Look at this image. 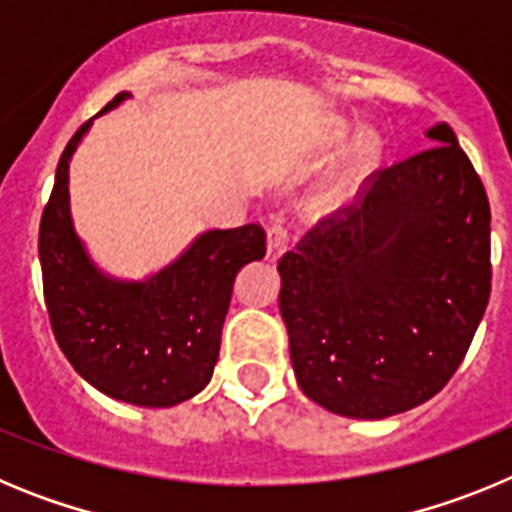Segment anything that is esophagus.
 <instances>
[{"instance_id":"esophagus-1","label":"esophagus","mask_w":512,"mask_h":512,"mask_svg":"<svg viewBox=\"0 0 512 512\" xmlns=\"http://www.w3.org/2000/svg\"><path fill=\"white\" fill-rule=\"evenodd\" d=\"M289 246V233L287 228H284L282 223H274L269 228V235H266V259L274 264V261H279L284 256V251H287Z\"/></svg>"}]
</instances>
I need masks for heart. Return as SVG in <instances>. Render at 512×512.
Returning a JSON list of instances; mask_svg holds the SVG:
<instances>
[{
	"label": "heart",
	"mask_w": 512,
	"mask_h": 512,
	"mask_svg": "<svg viewBox=\"0 0 512 512\" xmlns=\"http://www.w3.org/2000/svg\"><path fill=\"white\" fill-rule=\"evenodd\" d=\"M348 135V125L343 120H333L325 135V146L333 148L338 146L343 138ZM379 156H382V138L372 130H364V133L356 135L354 148H351V161H348L346 174L338 176L336 182H330L328 187L320 189L310 202V210L315 215H333V212H341L343 207L351 205V200L356 197V189H359L361 179H364L369 171H374V166L379 164Z\"/></svg>",
	"instance_id": "obj_1"
}]
</instances>
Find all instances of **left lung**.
Instances as JSON below:
<instances>
[{"label": "left lung", "mask_w": 512, "mask_h": 512, "mask_svg": "<svg viewBox=\"0 0 512 512\" xmlns=\"http://www.w3.org/2000/svg\"><path fill=\"white\" fill-rule=\"evenodd\" d=\"M374 171L354 205L279 261L300 390L346 418L423 405L467 356L490 300V202L454 130Z\"/></svg>", "instance_id": "obj_1"}]
</instances>
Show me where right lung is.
Wrapping results in <instances>:
<instances>
[{"label": "right lung", "mask_w": 512, "mask_h": 512, "mask_svg": "<svg viewBox=\"0 0 512 512\" xmlns=\"http://www.w3.org/2000/svg\"><path fill=\"white\" fill-rule=\"evenodd\" d=\"M128 97L120 92L99 115ZM89 125L92 120L61 153L40 220V269L53 336L76 372L107 397L138 408H171L212 379L235 274L264 259L266 233L253 223L207 230L143 282L104 274L89 259L69 210V161Z\"/></svg>", "instance_id": "add662e5"}]
</instances>
